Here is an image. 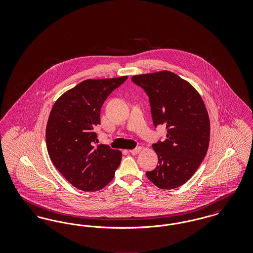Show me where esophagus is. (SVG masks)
<instances>
[{"label": "esophagus", "instance_id": "34e87169", "mask_svg": "<svg viewBox=\"0 0 253 253\" xmlns=\"http://www.w3.org/2000/svg\"><path fill=\"white\" fill-rule=\"evenodd\" d=\"M140 151H141V147H136L135 149L130 150L129 152H130L132 155H137V154H139V153H140Z\"/></svg>", "mask_w": 253, "mask_h": 253}]
</instances>
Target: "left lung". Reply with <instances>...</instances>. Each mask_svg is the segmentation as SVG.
Instances as JSON below:
<instances>
[{
	"instance_id": "8db88e82",
	"label": "left lung",
	"mask_w": 253,
	"mask_h": 253,
	"mask_svg": "<svg viewBox=\"0 0 253 253\" xmlns=\"http://www.w3.org/2000/svg\"><path fill=\"white\" fill-rule=\"evenodd\" d=\"M149 96L155 127L165 125L167 138L153 148L157 168L148 179L163 190L178 188L193 175L207 154L210 119L202 97L174 73L160 71L132 77Z\"/></svg>"
}]
</instances>
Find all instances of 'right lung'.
<instances>
[{
	"mask_svg": "<svg viewBox=\"0 0 253 253\" xmlns=\"http://www.w3.org/2000/svg\"><path fill=\"white\" fill-rule=\"evenodd\" d=\"M127 76L86 80L55 102L46 125V147L54 166L74 187L85 192L104 188L115 176L121 152L100 144L95 148L100 109Z\"/></svg>",
	"mask_w": 253,
	"mask_h": 253,
	"instance_id": "add662e5",
	"label": "right lung"
}]
</instances>
